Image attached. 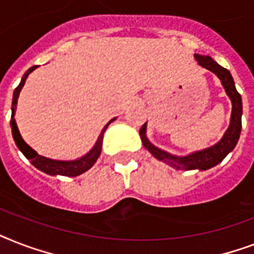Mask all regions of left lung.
Returning <instances> with one entry per match:
<instances>
[{
  "instance_id": "8db88e82",
  "label": "left lung",
  "mask_w": 254,
  "mask_h": 254,
  "mask_svg": "<svg viewBox=\"0 0 254 254\" xmlns=\"http://www.w3.org/2000/svg\"><path fill=\"white\" fill-rule=\"evenodd\" d=\"M195 59H196L197 63L201 67L212 71L221 80V84L225 88L227 95L229 96V99L232 101L231 125H229L228 130L225 131L224 137L216 145H213V146L208 147V149H204V150L192 153V154L187 155V157H175V155L169 154V153L161 150V149L155 147L154 145H151L149 142V139L145 135L146 124H143L142 127L139 129V134H141L143 146L146 147L147 150L150 151L155 158L167 163V165H170V166L177 170H207L216 166L217 163H220L227 157L229 151H232L233 147L236 146L241 131L243 103H241L240 93L237 92L236 87H235V81H233L231 72L227 68H223L221 65L217 64L212 58L201 57V55H197L196 54Z\"/></svg>"
}]
</instances>
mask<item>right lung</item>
Returning <instances> with one entry per match:
<instances>
[{"label":"right lung","mask_w":254,"mask_h":254,"mask_svg":"<svg viewBox=\"0 0 254 254\" xmlns=\"http://www.w3.org/2000/svg\"><path fill=\"white\" fill-rule=\"evenodd\" d=\"M35 68H37V65H34V67L27 69L25 72V75L22 76V80L21 83H19V85L14 89L13 103H11V120H10V125H11V131H13L14 141H15L18 149L23 153V155H25L26 158L30 159V162L33 163L37 169L43 171V173L50 174V175L77 177V175L85 173L87 170H89L93 165H95V162L100 157V153H101L104 131L107 130L108 125H109L115 119L111 120V121L104 127V129L101 130V133H100L99 138H97V142H96V145L93 146V149H92L88 154H85L84 157H81V158L75 159V161H55V159L46 158V157H42V155L37 154V151H34L33 149L22 139L21 134H19V130H18L17 127V124H15V120H14V112H15V108H17V101L18 96H19V92H21L22 87L25 84V81L26 79H27V76H29V73L33 72Z\"/></svg>","instance_id":"right-lung-1"}]
</instances>
